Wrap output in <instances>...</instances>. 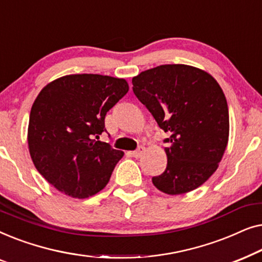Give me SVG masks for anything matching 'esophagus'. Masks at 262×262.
<instances>
[{
    "label": "esophagus",
    "instance_id": "1",
    "mask_svg": "<svg viewBox=\"0 0 262 262\" xmlns=\"http://www.w3.org/2000/svg\"><path fill=\"white\" fill-rule=\"evenodd\" d=\"M145 151V148L144 146H139V148L137 150H135V151H132V156L136 157V159H139V157H142L143 154H144Z\"/></svg>",
    "mask_w": 262,
    "mask_h": 262
}]
</instances>
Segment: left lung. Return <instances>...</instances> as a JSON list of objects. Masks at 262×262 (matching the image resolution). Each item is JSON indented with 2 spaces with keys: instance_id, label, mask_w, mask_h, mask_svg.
I'll list each match as a JSON object with an SVG mask.
<instances>
[{
  "instance_id": "obj_1",
  "label": "left lung",
  "mask_w": 262,
  "mask_h": 262,
  "mask_svg": "<svg viewBox=\"0 0 262 262\" xmlns=\"http://www.w3.org/2000/svg\"><path fill=\"white\" fill-rule=\"evenodd\" d=\"M134 93L169 134L167 168L152 184L170 195L202 186L218 168L229 139V111L221 85L209 73L164 64L132 78Z\"/></svg>"
}]
</instances>
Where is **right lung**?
I'll return each mask as SVG.
<instances>
[{
    "instance_id": "right-lung-1",
    "label": "right lung",
    "mask_w": 262,
    "mask_h": 262,
    "mask_svg": "<svg viewBox=\"0 0 262 262\" xmlns=\"http://www.w3.org/2000/svg\"><path fill=\"white\" fill-rule=\"evenodd\" d=\"M128 92L124 78L67 75L50 82L31 108L27 142L45 180L64 194L84 199L105 188L124 152L95 141L106 113Z\"/></svg>"
}]
</instances>
